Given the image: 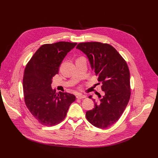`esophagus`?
Masks as SVG:
<instances>
[{
  "label": "esophagus",
  "instance_id": "1",
  "mask_svg": "<svg viewBox=\"0 0 158 158\" xmlns=\"http://www.w3.org/2000/svg\"><path fill=\"white\" fill-rule=\"evenodd\" d=\"M85 98H86V96L85 95H82V94H78L76 96L77 99H84Z\"/></svg>",
  "mask_w": 158,
  "mask_h": 158
}]
</instances>
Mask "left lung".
Returning <instances> with one entry per match:
<instances>
[{
    "instance_id": "obj_1",
    "label": "left lung",
    "mask_w": 158,
    "mask_h": 158,
    "mask_svg": "<svg viewBox=\"0 0 158 158\" xmlns=\"http://www.w3.org/2000/svg\"><path fill=\"white\" fill-rule=\"evenodd\" d=\"M76 49L87 55L104 92L103 96H99V101L93 99L94 108L86 112V118L96 127L108 128L119 119L130 99L128 65L116 49L106 43L82 42Z\"/></svg>"
}]
</instances>
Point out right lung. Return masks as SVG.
I'll list each match as a JSON object with an SVG mask.
<instances>
[{
	"label": "right lung",
	"mask_w": 158,
	"mask_h": 158,
	"mask_svg": "<svg viewBox=\"0 0 158 158\" xmlns=\"http://www.w3.org/2000/svg\"><path fill=\"white\" fill-rule=\"evenodd\" d=\"M76 42H58L40 46L27 64L23 77L25 104L41 124L53 126L66 116L76 96L67 93H57L51 87L52 77Z\"/></svg>",
	"instance_id": "1"
}]
</instances>
